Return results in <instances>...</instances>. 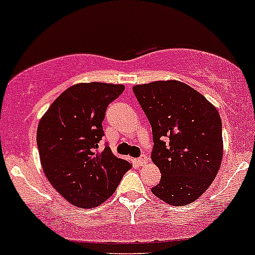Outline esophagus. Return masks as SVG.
Listing matches in <instances>:
<instances>
[{
	"label": "esophagus",
	"mask_w": 255,
	"mask_h": 255,
	"mask_svg": "<svg viewBox=\"0 0 255 255\" xmlns=\"http://www.w3.org/2000/svg\"><path fill=\"white\" fill-rule=\"evenodd\" d=\"M136 163H137L139 166H143L144 164L148 163V157H147V155H141L138 159H136Z\"/></svg>",
	"instance_id": "obj_1"
}]
</instances>
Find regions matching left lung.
Segmentation results:
<instances>
[{
  "label": "left lung",
  "mask_w": 255,
  "mask_h": 255,
  "mask_svg": "<svg viewBox=\"0 0 255 255\" xmlns=\"http://www.w3.org/2000/svg\"><path fill=\"white\" fill-rule=\"evenodd\" d=\"M152 127V161L161 177L152 188L170 205L198 199L215 179L224 154L221 119L203 95L177 80L135 85Z\"/></svg>",
  "instance_id": "8db88e82"
}]
</instances>
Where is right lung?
Masks as SVG:
<instances>
[{"instance_id": "add662e5", "label": "right lung", "mask_w": 255, "mask_h": 255, "mask_svg": "<svg viewBox=\"0 0 255 255\" xmlns=\"http://www.w3.org/2000/svg\"><path fill=\"white\" fill-rule=\"evenodd\" d=\"M124 90V85L106 83L73 85L40 119L36 139L42 170L54 190L75 207L102 204L132 166L108 146L98 149L107 107Z\"/></svg>"}]
</instances>
